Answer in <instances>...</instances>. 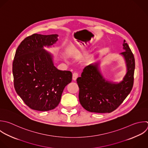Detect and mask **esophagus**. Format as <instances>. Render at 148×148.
<instances>
[{
	"instance_id": "esophagus-1",
	"label": "esophagus",
	"mask_w": 148,
	"mask_h": 148,
	"mask_svg": "<svg viewBox=\"0 0 148 148\" xmlns=\"http://www.w3.org/2000/svg\"><path fill=\"white\" fill-rule=\"evenodd\" d=\"M78 76H79L78 73H77V72H74V73H73V75H72V79H73V80H76L77 79Z\"/></svg>"
}]
</instances>
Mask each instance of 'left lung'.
Wrapping results in <instances>:
<instances>
[{"mask_svg": "<svg viewBox=\"0 0 148 148\" xmlns=\"http://www.w3.org/2000/svg\"><path fill=\"white\" fill-rule=\"evenodd\" d=\"M123 46L124 51L120 54L125 60L127 72L120 83L106 80L99 71L98 64L86 66L81 77L77 79L79 101L87 111L110 113L121 104L131 92L134 84L135 59L125 40Z\"/></svg>", "mask_w": 148, "mask_h": 148, "instance_id": "obj_1", "label": "left lung"}]
</instances>
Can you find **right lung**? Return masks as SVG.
Masks as SVG:
<instances>
[{
	"label": "right lung",
	"instance_id": "right-lung-1",
	"mask_svg": "<svg viewBox=\"0 0 148 148\" xmlns=\"http://www.w3.org/2000/svg\"><path fill=\"white\" fill-rule=\"evenodd\" d=\"M58 36L34 34L23 40L16 50L13 62L14 88L32 109H54L64 88L72 81V72L57 69L52 55L43 49L56 43Z\"/></svg>",
	"mask_w": 148,
	"mask_h": 148
}]
</instances>
